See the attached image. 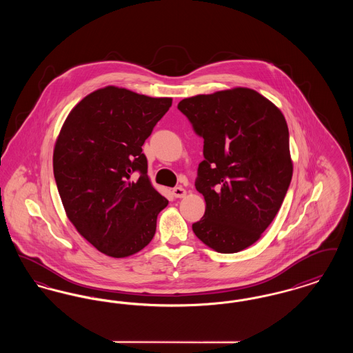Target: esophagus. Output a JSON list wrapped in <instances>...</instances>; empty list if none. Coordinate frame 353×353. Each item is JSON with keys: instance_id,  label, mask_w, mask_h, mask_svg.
I'll list each match as a JSON object with an SVG mask.
<instances>
[{"instance_id": "1", "label": "esophagus", "mask_w": 353, "mask_h": 353, "mask_svg": "<svg viewBox=\"0 0 353 353\" xmlns=\"http://www.w3.org/2000/svg\"><path fill=\"white\" fill-rule=\"evenodd\" d=\"M173 194H174L176 199H183V197L186 196V190H185L183 186H176V188L173 189Z\"/></svg>"}]
</instances>
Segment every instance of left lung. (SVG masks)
I'll return each instance as SVG.
<instances>
[{"label": "left lung", "instance_id": "obj_1", "mask_svg": "<svg viewBox=\"0 0 353 353\" xmlns=\"http://www.w3.org/2000/svg\"><path fill=\"white\" fill-rule=\"evenodd\" d=\"M177 107L203 137L196 189L206 205L192 229L214 252L245 250L275 219L291 183L285 117L248 87L185 98Z\"/></svg>", "mask_w": 353, "mask_h": 353}]
</instances>
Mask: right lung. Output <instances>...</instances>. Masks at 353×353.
Masks as SVG:
<instances>
[{
    "label": "right lung",
    "mask_w": 353,
    "mask_h": 353,
    "mask_svg": "<svg viewBox=\"0 0 353 353\" xmlns=\"http://www.w3.org/2000/svg\"><path fill=\"white\" fill-rule=\"evenodd\" d=\"M170 105L172 98L105 85L70 111L57 137L52 169L66 216L108 256L143 250L168 205L147 174L141 147Z\"/></svg>",
    "instance_id": "obj_1"
}]
</instances>
